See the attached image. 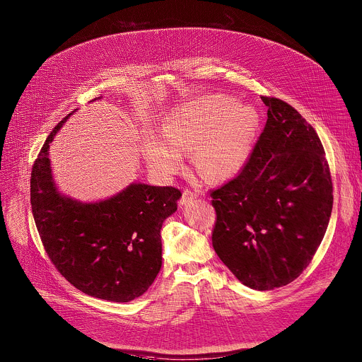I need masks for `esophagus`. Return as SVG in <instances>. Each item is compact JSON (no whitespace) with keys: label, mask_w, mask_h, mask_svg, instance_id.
<instances>
[{"label":"esophagus","mask_w":362,"mask_h":362,"mask_svg":"<svg viewBox=\"0 0 362 362\" xmlns=\"http://www.w3.org/2000/svg\"><path fill=\"white\" fill-rule=\"evenodd\" d=\"M196 199H197V193L186 189V190H183V196L180 199V206H185V204H187V203H190V202H193Z\"/></svg>","instance_id":"34e87169"}]
</instances>
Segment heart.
Returning a JSON list of instances; mask_svg holds the SVG:
<instances>
[{"instance_id":"obj_1","label":"heart","mask_w":362,"mask_h":362,"mask_svg":"<svg viewBox=\"0 0 362 362\" xmlns=\"http://www.w3.org/2000/svg\"><path fill=\"white\" fill-rule=\"evenodd\" d=\"M259 115L249 105H236L225 95H210L176 106L166 117L168 141L148 137L146 162L163 175H173L183 162L182 151L194 149L197 169L213 182L236 176L249 156Z\"/></svg>"}]
</instances>
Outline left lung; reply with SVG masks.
Masks as SVG:
<instances>
[{
	"mask_svg": "<svg viewBox=\"0 0 362 362\" xmlns=\"http://www.w3.org/2000/svg\"><path fill=\"white\" fill-rule=\"evenodd\" d=\"M267 122L240 173L211 192L213 246L246 287L287 286L329 225L333 185L315 129L287 102L262 96Z\"/></svg>",
	"mask_w": 362,
	"mask_h": 362,
	"instance_id": "left-lung-1",
	"label": "left lung"
}]
</instances>
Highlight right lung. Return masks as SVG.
<instances>
[{"label":"right lung","instance_id":"add662e5","mask_svg":"<svg viewBox=\"0 0 362 362\" xmlns=\"http://www.w3.org/2000/svg\"><path fill=\"white\" fill-rule=\"evenodd\" d=\"M69 117L49 134L32 168L36 228L52 263L75 288L106 300H133L160 270V228L177 210L182 193L172 186L132 183L96 203L62 194L52 175L49 146Z\"/></svg>","mask_w":362,"mask_h":362}]
</instances>
